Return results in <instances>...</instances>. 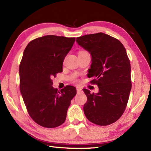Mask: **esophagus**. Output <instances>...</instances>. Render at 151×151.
Returning a JSON list of instances; mask_svg holds the SVG:
<instances>
[{"label": "esophagus", "mask_w": 151, "mask_h": 151, "mask_svg": "<svg viewBox=\"0 0 151 151\" xmlns=\"http://www.w3.org/2000/svg\"><path fill=\"white\" fill-rule=\"evenodd\" d=\"M76 91H77V92L78 93H80V92H81L82 91V89L80 88V87H76Z\"/></svg>", "instance_id": "34e87169"}]
</instances>
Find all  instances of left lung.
<instances>
[{
	"mask_svg": "<svg viewBox=\"0 0 151 151\" xmlns=\"http://www.w3.org/2000/svg\"><path fill=\"white\" fill-rule=\"evenodd\" d=\"M80 46L91 56L89 78L99 86V92L91 93L83 89L87 97L83 106L86 118L99 125L114 123L125 109L131 90V64L125 48L116 38L104 33L76 38Z\"/></svg>",
	"mask_w": 151,
	"mask_h": 151,
	"instance_id": "8db88e82",
	"label": "left lung"
}]
</instances>
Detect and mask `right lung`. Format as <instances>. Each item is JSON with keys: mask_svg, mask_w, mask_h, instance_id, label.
Wrapping results in <instances>:
<instances>
[{"mask_svg": "<svg viewBox=\"0 0 151 151\" xmlns=\"http://www.w3.org/2000/svg\"><path fill=\"white\" fill-rule=\"evenodd\" d=\"M75 38L46 35L27 44L19 66L20 90L28 113L37 124L54 128L65 122L74 86L58 91L52 78L62 72L63 62Z\"/></svg>", "mask_w": 151, "mask_h": 151, "instance_id": "1", "label": "right lung"}]
</instances>
